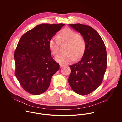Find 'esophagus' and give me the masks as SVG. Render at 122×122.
<instances>
[{"mask_svg":"<svg viewBox=\"0 0 122 122\" xmlns=\"http://www.w3.org/2000/svg\"><path fill=\"white\" fill-rule=\"evenodd\" d=\"M63 66H64V65H62V64H60V68H62V67H63Z\"/></svg>","mask_w":122,"mask_h":122,"instance_id":"obj_1","label":"esophagus"}]
</instances>
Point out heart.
<instances>
[{
	"mask_svg": "<svg viewBox=\"0 0 122 122\" xmlns=\"http://www.w3.org/2000/svg\"><path fill=\"white\" fill-rule=\"evenodd\" d=\"M57 37H52L49 41V47L53 55L56 56L59 52L60 44L67 43L66 52L56 57L57 61L65 64L82 57L86 49V42L83 36L70 28H65L58 34Z\"/></svg>",
	"mask_w": 122,
	"mask_h": 122,
	"instance_id": "obj_1",
	"label": "heart"
}]
</instances>
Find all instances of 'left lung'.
I'll return each mask as SVG.
<instances>
[{"instance_id": "8db88e82", "label": "left lung", "mask_w": 122, "mask_h": 122, "mask_svg": "<svg viewBox=\"0 0 122 122\" xmlns=\"http://www.w3.org/2000/svg\"><path fill=\"white\" fill-rule=\"evenodd\" d=\"M85 39L86 49L81 60L70 66L69 83L76 93L85 95L95 91L102 84L107 68V52L100 35L86 25L69 24Z\"/></svg>"}]
</instances>
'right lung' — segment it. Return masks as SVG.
Returning a JSON list of instances; mask_svg holds the SVG:
<instances>
[{"instance_id": "right-lung-1", "label": "right lung", "mask_w": 122, "mask_h": 122, "mask_svg": "<svg viewBox=\"0 0 122 122\" xmlns=\"http://www.w3.org/2000/svg\"><path fill=\"white\" fill-rule=\"evenodd\" d=\"M64 25L41 24L20 37L14 53L15 74L27 92L33 95L44 93L59 70V64L51 56L49 41Z\"/></svg>"}]
</instances>
